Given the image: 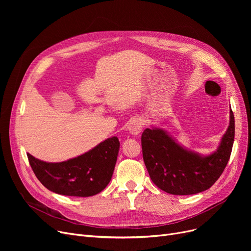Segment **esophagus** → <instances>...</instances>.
Listing matches in <instances>:
<instances>
[{
	"instance_id": "34e87169",
	"label": "esophagus",
	"mask_w": 251,
	"mask_h": 251,
	"mask_svg": "<svg viewBox=\"0 0 251 251\" xmlns=\"http://www.w3.org/2000/svg\"><path fill=\"white\" fill-rule=\"evenodd\" d=\"M128 131L132 134V135H137L140 133V131L142 130V123L139 120V119H133L128 123Z\"/></svg>"
}]
</instances>
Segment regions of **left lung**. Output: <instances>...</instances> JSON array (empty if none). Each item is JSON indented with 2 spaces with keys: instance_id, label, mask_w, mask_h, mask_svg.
Instances as JSON below:
<instances>
[{
  "instance_id": "8db88e82",
  "label": "left lung",
  "mask_w": 251,
  "mask_h": 251,
  "mask_svg": "<svg viewBox=\"0 0 251 251\" xmlns=\"http://www.w3.org/2000/svg\"><path fill=\"white\" fill-rule=\"evenodd\" d=\"M235 136L234 114L219 148L209 155H201L178 144L166 131L147 128L141 135L143 161L155 185L174 195L200 193L212 187L230 159Z\"/></svg>"
}]
</instances>
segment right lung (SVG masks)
I'll return each mask as SVG.
<instances>
[{
  "mask_svg": "<svg viewBox=\"0 0 251 251\" xmlns=\"http://www.w3.org/2000/svg\"><path fill=\"white\" fill-rule=\"evenodd\" d=\"M120 142L105 139L89 151L61 163H47L27 157L36 178L49 190L67 196L86 197L102 191L111 181Z\"/></svg>",
  "mask_w": 251,
  "mask_h": 251,
  "instance_id": "obj_1",
  "label": "right lung"
}]
</instances>
